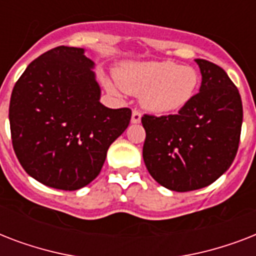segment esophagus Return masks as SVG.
<instances>
[{"mask_svg": "<svg viewBox=\"0 0 256 256\" xmlns=\"http://www.w3.org/2000/svg\"><path fill=\"white\" fill-rule=\"evenodd\" d=\"M140 112L138 110H132V124H140Z\"/></svg>", "mask_w": 256, "mask_h": 256, "instance_id": "obj_1", "label": "esophagus"}]
</instances>
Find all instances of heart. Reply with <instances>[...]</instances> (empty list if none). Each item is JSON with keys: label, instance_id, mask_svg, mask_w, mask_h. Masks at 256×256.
<instances>
[{"label": "heart", "instance_id": "obj_1", "mask_svg": "<svg viewBox=\"0 0 256 256\" xmlns=\"http://www.w3.org/2000/svg\"><path fill=\"white\" fill-rule=\"evenodd\" d=\"M118 85L108 81L110 92L120 88L130 94L140 96V104L154 114H168L184 108L195 96L200 82L199 73L191 66L174 62H132L116 76Z\"/></svg>", "mask_w": 256, "mask_h": 256}]
</instances>
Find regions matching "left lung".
<instances>
[{
  "mask_svg": "<svg viewBox=\"0 0 256 256\" xmlns=\"http://www.w3.org/2000/svg\"><path fill=\"white\" fill-rule=\"evenodd\" d=\"M202 84L174 116H144V160L160 186L184 192L206 187L224 174L238 152L242 100L222 68L195 60Z\"/></svg>",
  "mask_w": 256,
  "mask_h": 256,
  "instance_id": "1",
  "label": "left lung"
}]
</instances>
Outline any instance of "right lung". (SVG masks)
I'll return each instance as SVG.
<instances>
[{"label": "right lung", "instance_id": "right-lung-1", "mask_svg": "<svg viewBox=\"0 0 256 256\" xmlns=\"http://www.w3.org/2000/svg\"><path fill=\"white\" fill-rule=\"evenodd\" d=\"M94 66L85 49L58 46L34 60L12 92L14 152L45 186L73 191L94 180L130 124V108L100 102Z\"/></svg>", "mask_w": 256, "mask_h": 256}]
</instances>
